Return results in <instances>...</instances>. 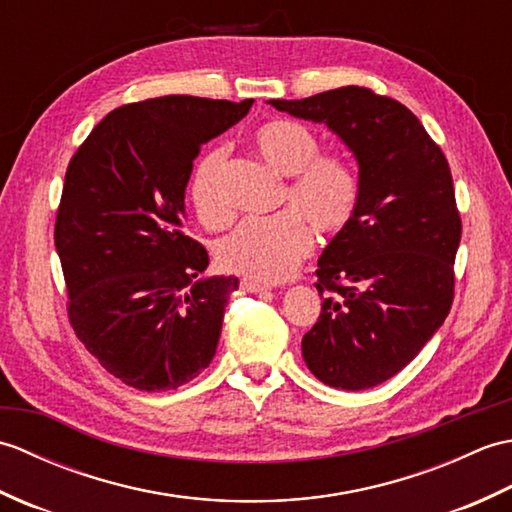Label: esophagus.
<instances>
[{
    "mask_svg": "<svg viewBox=\"0 0 512 512\" xmlns=\"http://www.w3.org/2000/svg\"><path fill=\"white\" fill-rule=\"evenodd\" d=\"M239 286H242V290H246V292H255V295H257V292H268L270 290L266 284H262V281H255V279H242V284H239Z\"/></svg>",
    "mask_w": 512,
    "mask_h": 512,
    "instance_id": "esophagus-1",
    "label": "esophagus"
}]
</instances>
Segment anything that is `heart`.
Masks as SVG:
<instances>
[{"instance_id": "1", "label": "heart", "mask_w": 512, "mask_h": 512, "mask_svg": "<svg viewBox=\"0 0 512 512\" xmlns=\"http://www.w3.org/2000/svg\"><path fill=\"white\" fill-rule=\"evenodd\" d=\"M253 143L266 165L288 176L281 193L288 211L239 222L217 239L215 259L231 273L273 284L295 273L310 255V225L323 237L339 235L350 226L361 184L350 158L339 151H321L319 136L290 118L259 125ZM226 162V149L217 145L206 149L191 171L189 198L206 226H222L231 217Z\"/></svg>"}]
</instances>
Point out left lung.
Returning a JSON list of instances; mask_svg holds the SVG:
<instances>
[{
	"label": "left lung",
	"mask_w": 512,
	"mask_h": 512,
	"mask_svg": "<svg viewBox=\"0 0 512 512\" xmlns=\"http://www.w3.org/2000/svg\"><path fill=\"white\" fill-rule=\"evenodd\" d=\"M268 103L328 125L361 167L352 222L319 259L321 314L301 352L323 383L376 387L418 356L453 306L462 220L449 162L405 105L369 88Z\"/></svg>",
	"instance_id": "1"
}]
</instances>
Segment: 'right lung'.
<instances>
[{
    "label": "right lung",
    "mask_w": 512,
    "mask_h": 512,
    "mask_svg": "<svg viewBox=\"0 0 512 512\" xmlns=\"http://www.w3.org/2000/svg\"><path fill=\"white\" fill-rule=\"evenodd\" d=\"M242 103L156 96L116 107L65 171L54 224L68 319L112 376L167 391L209 367L237 277H202L206 248L184 233V189L204 143Z\"/></svg>",
    "instance_id": "obj_1"
}]
</instances>
